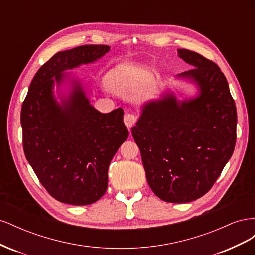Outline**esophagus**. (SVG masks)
Instances as JSON below:
<instances>
[{
    "instance_id": "1",
    "label": "esophagus",
    "mask_w": 255,
    "mask_h": 255,
    "mask_svg": "<svg viewBox=\"0 0 255 255\" xmlns=\"http://www.w3.org/2000/svg\"><path fill=\"white\" fill-rule=\"evenodd\" d=\"M123 120H125L126 126L128 128H130L137 122V116L134 115V114H126L125 115V119H123Z\"/></svg>"
}]
</instances>
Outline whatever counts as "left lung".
Instances as JSON below:
<instances>
[{
  "mask_svg": "<svg viewBox=\"0 0 255 255\" xmlns=\"http://www.w3.org/2000/svg\"><path fill=\"white\" fill-rule=\"evenodd\" d=\"M177 54L195 68L176 76L194 82L199 95L177 101L167 94L146 103L132 135L154 194L166 202L186 203L212 188L232 156L237 113L217 65L186 49Z\"/></svg>",
  "mask_w": 255,
  "mask_h": 255,
  "instance_id": "obj_1",
  "label": "left lung"
}]
</instances>
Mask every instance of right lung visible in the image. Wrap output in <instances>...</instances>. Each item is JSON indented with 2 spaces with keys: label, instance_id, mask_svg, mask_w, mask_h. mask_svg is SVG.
<instances>
[{
  "label": "right lung",
  "instance_id": "right-lung-1",
  "mask_svg": "<svg viewBox=\"0 0 255 255\" xmlns=\"http://www.w3.org/2000/svg\"><path fill=\"white\" fill-rule=\"evenodd\" d=\"M109 45L87 44L61 51L40 67L21 109L23 149L42 186L57 201L72 205L95 203L107 189V170L128 130L121 107L102 114L89 102L80 81L54 96V85L69 80L66 70L94 63Z\"/></svg>",
  "mask_w": 255,
  "mask_h": 255
}]
</instances>
